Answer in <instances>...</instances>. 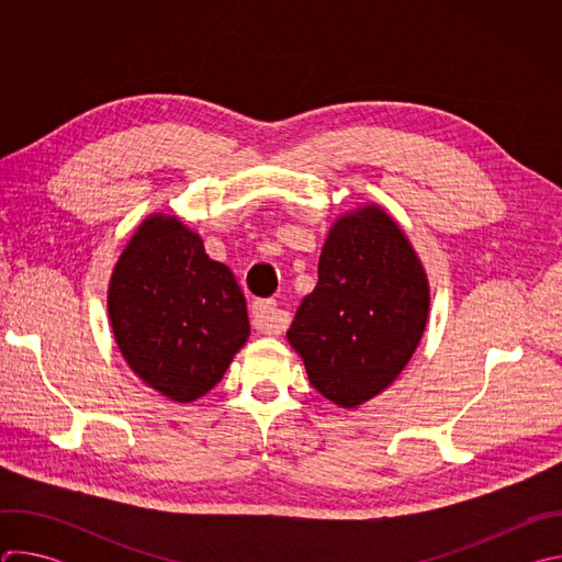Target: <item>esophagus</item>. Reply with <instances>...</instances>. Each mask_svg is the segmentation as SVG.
Masks as SVG:
<instances>
[{
    "instance_id": "34e87169",
    "label": "esophagus",
    "mask_w": 562,
    "mask_h": 562,
    "mask_svg": "<svg viewBox=\"0 0 562 562\" xmlns=\"http://www.w3.org/2000/svg\"><path fill=\"white\" fill-rule=\"evenodd\" d=\"M251 325L260 334L280 336L289 325V315L273 300H256L251 304Z\"/></svg>"
}]
</instances>
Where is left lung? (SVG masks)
Returning <instances> with one entry per match:
<instances>
[{"label": "left lung", "instance_id": "obj_1", "mask_svg": "<svg viewBox=\"0 0 562 562\" xmlns=\"http://www.w3.org/2000/svg\"><path fill=\"white\" fill-rule=\"evenodd\" d=\"M429 302L427 271L409 237L380 204L367 202L331 224L317 284L286 338L313 389L356 409L409 364Z\"/></svg>", "mask_w": 562, "mask_h": 562}]
</instances>
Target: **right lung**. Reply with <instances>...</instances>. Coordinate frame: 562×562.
<instances>
[{"label": "right lung", "instance_id": "1", "mask_svg": "<svg viewBox=\"0 0 562 562\" xmlns=\"http://www.w3.org/2000/svg\"><path fill=\"white\" fill-rule=\"evenodd\" d=\"M109 319L131 371L173 403H193L249 340L247 300L178 215L150 213L120 254Z\"/></svg>", "mask_w": 562, "mask_h": 562}]
</instances>
